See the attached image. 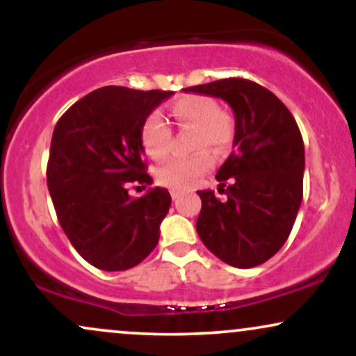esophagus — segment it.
Returning <instances> with one entry per match:
<instances>
[{"mask_svg":"<svg viewBox=\"0 0 356 356\" xmlns=\"http://www.w3.org/2000/svg\"><path fill=\"white\" fill-rule=\"evenodd\" d=\"M170 195H172L174 201H177V199L181 197V195H182V192H181V191H177V189H172V191H170Z\"/></svg>","mask_w":356,"mask_h":356,"instance_id":"34e87169","label":"esophagus"}]
</instances>
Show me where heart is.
Masks as SVG:
<instances>
[{
  "instance_id": "heart-1",
  "label": "heart",
  "mask_w": 356,
  "mask_h": 356,
  "mask_svg": "<svg viewBox=\"0 0 356 356\" xmlns=\"http://www.w3.org/2000/svg\"><path fill=\"white\" fill-rule=\"evenodd\" d=\"M169 110L175 124L194 127L192 147L199 152L189 157L169 159L157 169V179L172 189H191L212 167V157L206 149L218 155L229 149L234 138V122L229 113L218 108L214 100L204 95L181 97L170 104ZM170 137L172 134L161 113L154 112L145 118L140 130V142L150 159L161 161L165 157Z\"/></svg>"
}]
</instances>
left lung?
Instances as JSON below:
<instances>
[{
	"label": "left lung",
	"instance_id": "8db88e82",
	"mask_svg": "<svg viewBox=\"0 0 356 356\" xmlns=\"http://www.w3.org/2000/svg\"><path fill=\"white\" fill-rule=\"evenodd\" d=\"M186 92L218 97L234 112V150L202 201L195 229L214 256L234 268L266 263L288 239L303 199L305 145L295 117L273 92L246 79H224Z\"/></svg>",
	"mask_w": 356,
	"mask_h": 356
}]
</instances>
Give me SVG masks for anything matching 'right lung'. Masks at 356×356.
<instances>
[{
    "instance_id": "add662e5",
    "label": "right lung",
    "mask_w": 356,
    "mask_h": 356,
    "mask_svg": "<svg viewBox=\"0 0 356 356\" xmlns=\"http://www.w3.org/2000/svg\"><path fill=\"white\" fill-rule=\"evenodd\" d=\"M174 92L102 87L73 104L53 130L47 184L61 229L92 266L125 271L157 246L170 194L145 172L140 130Z\"/></svg>"
}]
</instances>
